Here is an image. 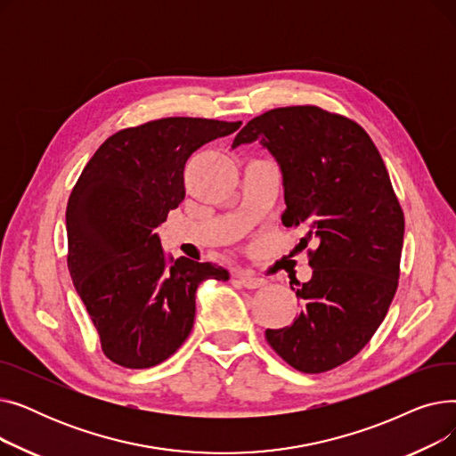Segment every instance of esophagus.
<instances>
[{
    "label": "esophagus",
    "mask_w": 456,
    "mask_h": 456,
    "mask_svg": "<svg viewBox=\"0 0 456 456\" xmlns=\"http://www.w3.org/2000/svg\"><path fill=\"white\" fill-rule=\"evenodd\" d=\"M236 277H238V281H240V282L246 286V289H251V290L260 289V286H265V284H266V279L256 277V275L248 273V272H240V273H238Z\"/></svg>",
    "instance_id": "34e87169"
}]
</instances>
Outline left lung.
<instances>
[{
    "instance_id": "obj_1",
    "label": "left lung",
    "mask_w": 456,
    "mask_h": 456,
    "mask_svg": "<svg viewBox=\"0 0 456 456\" xmlns=\"http://www.w3.org/2000/svg\"><path fill=\"white\" fill-rule=\"evenodd\" d=\"M260 140L282 172V225L303 227L313 277L297 286L294 323L266 329L272 349L303 373H323L361 351L385 320L399 284L404 216L370 134L316 105L279 107L236 134ZM294 290V289H292Z\"/></svg>"
}]
</instances>
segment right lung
Instances as JSON below:
<instances>
[{
	"instance_id": "right-lung-1",
	"label": "right lung",
	"mask_w": 456,
	"mask_h": 456,
	"mask_svg": "<svg viewBox=\"0 0 456 456\" xmlns=\"http://www.w3.org/2000/svg\"><path fill=\"white\" fill-rule=\"evenodd\" d=\"M242 122L160 118L109 136L85 166L66 207L68 270L114 364L143 370L188 338L196 290L227 281L210 262L166 256L155 229L184 200V164Z\"/></svg>"
}]
</instances>
